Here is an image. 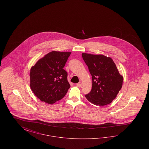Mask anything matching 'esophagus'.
Here are the masks:
<instances>
[{
	"label": "esophagus",
	"instance_id": "obj_1",
	"mask_svg": "<svg viewBox=\"0 0 149 149\" xmlns=\"http://www.w3.org/2000/svg\"><path fill=\"white\" fill-rule=\"evenodd\" d=\"M77 86H78V87H81V86H82L81 82H79V83H77Z\"/></svg>",
	"mask_w": 149,
	"mask_h": 149
}]
</instances>
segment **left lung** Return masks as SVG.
<instances>
[{
	"label": "left lung",
	"instance_id": "obj_1",
	"mask_svg": "<svg viewBox=\"0 0 149 149\" xmlns=\"http://www.w3.org/2000/svg\"><path fill=\"white\" fill-rule=\"evenodd\" d=\"M92 78V88L85 95L87 100L96 106L111 103L120 91L123 78L113 60L103 55L82 54Z\"/></svg>",
	"mask_w": 149,
	"mask_h": 149
}]
</instances>
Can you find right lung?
<instances>
[{
	"instance_id": "1",
	"label": "right lung",
	"mask_w": 149,
	"mask_h": 149,
	"mask_svg": "<svg viewBox=\"0 0 149 149\" xmlns=\"http://www.w3.org/2000/svg\"><path fill=\"white\" fill-rule=\"evenodd\" d=\"M70 52L52 51L39 59L30 70V87L40 100L52 104L64 98L70 85L63 69Z\"/></svg>"
}]
</instances>
